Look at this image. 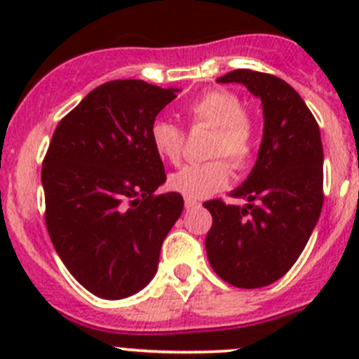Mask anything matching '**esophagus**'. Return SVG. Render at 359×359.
I'll return each mask as SVG.
<instances>
[{"label": "esophagus", "mask_w": 359, "mask_h": 359, "mask_svg": "<svg viewBox=\"0 0 359 359\" xmlns=\"http://www.w3.org/2000/svg\"><path fill=\"white\" fill-rule=\"evenodd\" d=\"M201 203L196 201V200H189V198H186V208L187 210H193V208H200Z\"/></svg>", "instance_id": "1"}]
</instances>
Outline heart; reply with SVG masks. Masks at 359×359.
I'll use <instances>...</instances> for the list:
<instances>
[{
    "mask_svg": "<svg viewBox=\"0 0 359 359\" xmlns=\"http://www.w3.org/2000/svg\"><path fill=\"white\" fill-rule=\"evenodd\" d=\"M187 116L194 125H206L213 128L208 156L215 158L206 163H191L173 172L168 186L175 193L189 200H203L231 182L233 166L247 168L255 153V128L245 106L234 93L226 90H210L187 106ZM151 144L154 153L165 161H179L184 146L182 130L172 121L156 119L151 126Z\"/></svg>",
    "mask_w": 359,
    "mask_h": 359,
    "instance_id": "1",
    "label": "heart"
}]
</instances>
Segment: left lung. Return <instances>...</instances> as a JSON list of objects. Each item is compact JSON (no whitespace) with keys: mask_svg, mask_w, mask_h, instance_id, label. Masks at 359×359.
<instances>
[{"mask_svg":"<svg viewBox=\"0 0 359 359\" xmlns=\"http://www.w3.org/2000/svg\"><path fill=\"white\" fill-rule=\"evenodd\" d=\"M217 83H240L260 99L264 130L252 172L231 191L247 203H203L213 219L206 255L212 269L233 287H267L290 271L320 219V126L299 93L276 76L236 69Z\"/></svg>","mask_w":359,"mask_h":359,"instance_id":"1","label":"left lung"}]
</instances>
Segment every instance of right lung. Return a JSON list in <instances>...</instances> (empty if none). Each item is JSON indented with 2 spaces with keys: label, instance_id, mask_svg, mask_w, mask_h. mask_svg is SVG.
I'll use <instances>...</instances> for the list:
<instances>
[{
  "label": "right lung",
  "instance_id": "right-lung-1",
  "mask_svg": "<svg viewBox=\"0 0 359 359\" xmlns=\"http://www.w3.org/2000/svg\"><path fill=\"white\" fill-rule=\"evenodd\" d=\"M177 92L142 79L104 83L53 132L41 170L46 227L69 273L100 299L151 283L182 213L179 193L154 196L166 175L151 144V126Z\"/></svg>",
  "mask_w": 359,
  "mask_h": 359
}]
</instances>
